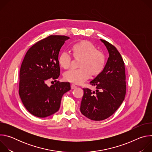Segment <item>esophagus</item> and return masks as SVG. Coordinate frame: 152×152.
<instances>
[{"mask_svg":"<svg viewBox=\"0 0 152 152\" xmlns=\"http://www.w3.org/2000/svg\"><path fill=\"white\" fill-rule=\"evenodd\" d=\"M77 88V86H76V85H74V84H72V85H71V88H72V90H73V89H75V88Z\"/></svg>","mask_w":152,"mask_h":152,"instance_id":"34e87169","label":"esophagus"}]
</instances>
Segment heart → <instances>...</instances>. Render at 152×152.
<instances>
[{
	"instance_id": "1",
	"label": "heart",
	"mask_w": 152,
	"mask_h": 152,
	"mask_svg": "<svg viewBox=\"0 0 152 152\" xmlns=\"http://www.w3.org/2000/svg\"><path fill=\"white\" fill-rule=\"evenodd\" d=\"M73 56L80 59L77 70H71L64 73L65 80L75 84H80L88 79L90 73L93 76L99 75L103 70L105 64L104 55L97 50L96 47L91 42L86 40L79 41L72 47ZM60 66L68 69L70 67L72 59L66 52H62L58 58Z\"/></svg>"
}]
</instances>
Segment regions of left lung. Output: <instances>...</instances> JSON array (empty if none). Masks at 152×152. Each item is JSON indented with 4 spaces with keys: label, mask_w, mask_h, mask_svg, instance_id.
Masks as SVG:
<instances>
[{
    "label": "left lung",
    "mask_w": 152,
    "mask_h": 152,
    "mask_svg": "<svg viewBox=\"0 0 152 152\" xmlns=\"http://www.w3.org/2000/svg\"><path fill=\"white\" fill-rule=\"evenodd\" d=\"M109 57L103 71L90 83L97 90L83 88L80 110L88 118L100 121L112 115L124 100L126 75L124 63L117 49L107 41L101 39Z\"/></svg>",
    "instance_id": "8db88e82"
}]
</instances>
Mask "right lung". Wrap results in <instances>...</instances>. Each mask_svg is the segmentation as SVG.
Wrapping results in <instances>:
<instances>
[{
  "instance_id": "right-lung-1",
  "label": "right lung",
  "mask_w": 152,
  "mask_h": 152,
  "mask_svg": "<svg viewBox=\"0 0 152 152\" xmlns=\"http://www.w3.org/2000/svg\"><path fill=\"white\" fill-rule=\"evenodd\" d=\"M65 35H50L36 42L27 52L20 70L19 96L33 115L44 118L56 113L64 93L70 90L69 82L58 81L50 86L46 81L60 75L59 53Z\"/></svg>"
}]
</instances>
